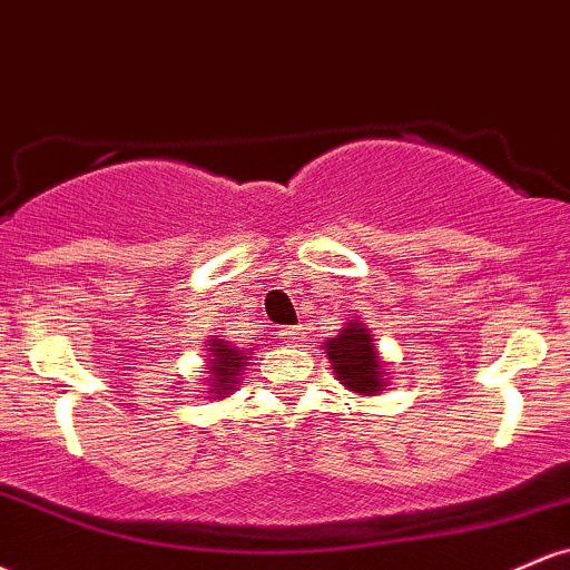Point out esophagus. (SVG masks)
Segmentation results:
<instances>
[{"label":"esophagus","instance_id":"obj_1","mask_svg":"<svg viewBox=\"0 0 570 570\" xmlns=\"http://www.w3.org/2000/svg\"><path fill=\"white\" fill-rule=\"evenodd\" d=\"M281 340H284V343H299V340H303V330H299V326H284V330H281Z\"/></svg>","mask_w":570,"mask_h":570}]
</instances>
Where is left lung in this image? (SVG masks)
<instances>
[{
	"label": "left lung",
	"mask_w": 570,
	"mask_h": 570,
	"mask_svg": "<svg viewBox=\"0 0 570 570\" xmlns=\"http://www.w3.org/2000/svg\"><path fill=\"white\" fill-rule=\"evenodd\" d=\"M324 351L337 381L345 389L364 396L381 394L385 381H389V372L383 370L385 364L377 353L375 337L370 335V330H364V324L351 318L337 337L326 340Z\"/></svg>",
	"instance_id": "1"
}]
</instances>
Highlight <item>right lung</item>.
I'll return each mask as SVG.
<instances>
[{
    "mask_svg": "<svg viewBox=\"0 0 570 570\" xmlns=\"http://www.w3.org/2000/svg\"><path fill=\"white\" fill-rule=\"evenodd\" d=\"M208 345L212 351L208 353V381H212V394H217V399H222L225 394H230L235 389V383H238V375H244V367L248 364V356H244L238 348H233L227 340H217V335H212L208 340Z\"/></svg>",
    "mask_w": 570,
    "mask_h": 570,
    "instance_id": "add662e5",
    "label": "right lung"
}]
</instances>
